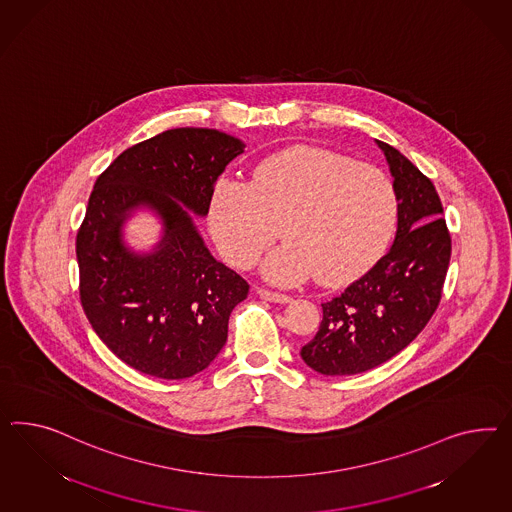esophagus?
Returning a JSON list of instances; mask_svg holds the SVG:
<instances>
[{
    "label": "esophagus",
    "instance_id": "1",
    "mask_svg": "<svg viewBox=\"0 0 512 512\" xmlns=\"http://www.w3.org/2000/svg\"><path fill=\"white\" fill-rule=\"evenodd\" d=\"M259 296H261L263 300L274 302V304H287V302H291V296H289V294H283V292L268 291V289H259Z\"/></svg>",
    "mask_w": 512,
    "mask_h": 512
}]
</instances>
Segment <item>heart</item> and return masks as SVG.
Segmentation results:
<instances>
[{
  "mask_svg": "<svg viewBox=\"0 0 512 512\" xmlns=\"http://www.w3.org/2000/svg\"><path fill=\"white\" fill-rule=\"evenodd\" d=\"M395 218L397 194L380 167L318 147L264 158L249 182L221 175L208 207L218 248L240 268L257 263L283 227L287 242L266 261L281 285L313 272L328 285L356 276L384 249Z\"/></svg>",
  "mask_w": 512,
  "mask_h": 512,
  "instance_id": "b5f03b06",
  "label": "heart"
}]
</instances>
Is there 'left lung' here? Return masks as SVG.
Masks as SVG:
<instances>
[{"label":"left lung","mask_w":512,"mask_h":512,"mask_svg":"<svg viewBox=\"0 0 512 512\" xmlns=\"http://www.w3.org/2000/svg\"><path fill=\"white\" fill-rule=\"evenodd\" d=\"M397 194V235L373 268L322 304L317 335L302 360L320 374L365 373L391 360L427 326L442 300L451 235L429 177L378 141Z\"/></svg>","instance_id":"8db88e82"}]
</instances>
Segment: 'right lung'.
Listing matches in <instances>:
<instances>
[{"mask_svg":"<svg viewBox=\"0 0 512 512\" xmlns=\"http://www.w3.org/2000/svg\"><path fill=\"white\" fill-rule=\"evenodd\" d=\"M242 152L240 139L220 130L173 128L98 175L76 235L80 302L102 343L139 373L182 380L207 369L248 296V281L210 255L181 208L205 216L214 182ZM139 204L165 221L149 256L128 252L120 238L127 210Z\"/></svg>","mask_w":512,"mask_h":512,"instance_id":"1","label":"right lung"}]
</instances>
